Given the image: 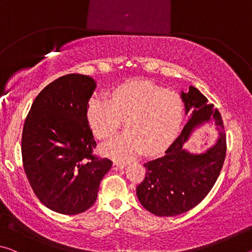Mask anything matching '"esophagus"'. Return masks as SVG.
Segmentation results:
<instances>
[{
  "mask_svg": "<svg viewBox=\"0 0 252 252\" xmlns=\"http://www.w3.org/2000/svg\"><path fill=\"white\" fill-rule=\"evenodd\" d=\"M125 163L123 162H120V161H114L113 162V169H122L125 168Z\"/></svg>",
  "mask_w": 252,
  "mask_h": 252,
  "instance_id": "obj_1",
  "label": "esophagus"
}]
</instances>
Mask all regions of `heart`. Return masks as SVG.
Returning a JSON list of instances; mask_svg holds the SVG:
<instances>
[{"mask_svg": "<svg viewBox=\"0 0 252 252\" xmlns=\"http://www.w3.org/2000/svg\"><path fill=\"white\" fill-rule=\"evenodd\" d=\"M183 103L178 93L147 81H131L112 92L111 99L93 95L87 120L99 139H108L126 119V132L102 146L106 156L127 160L141 153L155 155L168 148L180 130Z\"/></svg>", "mask_w": 252, "mask_h": 252, "instance_id": "heart-1", "label": "heart"}]
</instances>
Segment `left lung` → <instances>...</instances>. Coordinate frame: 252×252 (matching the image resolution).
<instances>
[{
	"label": "left lung",
	"mask_w": 252,
	"mask_h": 252,
	"mask_svg": "<svg viewBox=\"0 0 252 252\" xmlns=\"http://www.w3.org/2000/svg\"><path fill=\"white\" fill-rule=\"evenodd\" d=\"M186 113H191L180 135L163 157L144 163L146 177L136 187L139 201L148 211L159 217H173L189 211L210 192L222 168L227 142L219 111L208 104L197 88L181 92ZM211 120L219 131L216 143L204 154L193 155L183 148L194 128Z\"/></svg>",
	"instance_id": "left-lung-1"
}]
</instances>
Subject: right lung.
<instances>
[{"instance_id": "1", "label": "right lung", "mask_w": 252, "mask_h": 252, "mask_svg": "<svg viewBox=\"0 0 252 252\" xmlns=\"http://www.w3.org/2000/svg\"><path fill=\"white\" fill-rule=\"evenodd\" d=\"M95 87L89 75H63L37 94L24 122L21 149L30 186L45 207L62 215L91 208L112 167L93 155L87 105Z\"/></svg>"}]
</instances>
